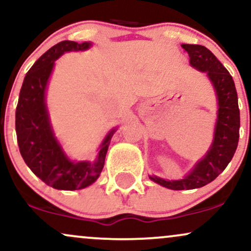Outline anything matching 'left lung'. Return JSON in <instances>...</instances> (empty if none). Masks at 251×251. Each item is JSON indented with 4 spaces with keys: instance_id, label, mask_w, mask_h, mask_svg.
<instances>
[{
    "instance_id": "obj_1",
    "label": "left lung",
    "mask_w": 251,
    "mask_h": 251,
    "mask_svg": "<svg viewBox=\"0 0 251 251\" xmlns=\"http://www.w3.org/2000/svg\"><path fill=\"white\" fill-rule=\"evenodd\" d=\"M188 52L190 65L206 73L217 96L218 112L213 140L207 153L182 179H166L149 176L153 182L170 190H192L211 183L226 169L234 156L240 129V110L233 77L210 50L201 45L182 44Z\"/></svg>"
}]
</instances>
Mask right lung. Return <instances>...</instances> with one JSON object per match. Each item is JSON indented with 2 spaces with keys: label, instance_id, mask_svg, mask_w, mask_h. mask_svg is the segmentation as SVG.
I'll use <instances>...</instances> for the list:
<instances>
[{
  "label": "right lung",
  "instance_id": "add662e5",
  "mask_svg": "<svg viewBox=\"0 0 251 251\" xmlns=\"http://www.w3.org/2000/svg\"><path fill=\"white\" fill-rule=\"evenodd\" d=\"M91 41L63 40L44 53L25 75L16 107V134L26 166L47 185L56 190H81L96 182L102 173L111 138L110 129L98 148L96 160L73 161L53 131L46 104V90L55 60L66 52L87 50Z\"/></svg>",
  "mask_w": 251,
  "mask_h": 251
}]
</instances>
